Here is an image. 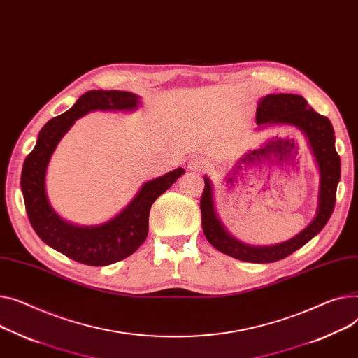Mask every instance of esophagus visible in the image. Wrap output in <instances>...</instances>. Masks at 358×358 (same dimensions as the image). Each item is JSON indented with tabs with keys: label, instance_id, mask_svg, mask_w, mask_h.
I'll return each instance as SVG.
<instances>
[{
	"label": "esophagus",
	"instance_id": "obj_1",
	"mask_svg": "<svg viewBox=\"0 0 358 358\" xmlns=\"http://www.w3.org/2000/svg\"><path fill=\"white\" fill-rule=\"evenodd\" d=\"M207 164L203 162V161H193L188 164V170H193V171H201V170H206Z\"/></svg>",
	"mask_w": 358,
	"mask_h": 358
}]
</instances>
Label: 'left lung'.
Instances as JSON below:
<instances>
[{
	"label": "left lung",
	"instance_id": "obj_1",
	"mask_svg": "<svg viewBox=\"0 0 358 358\" xmlns=\"http://www.w3.org/2000/svg\"><path fill=\"white\" fill-rule=\"evenodd\" d=\"M256 122L259 127L291 125L306 136L320 169V196L314 220L301 233L283 243L272 246L242 243L234 239L219 220L214 208L211 182L204 177L206 185L200 201L201 224L206 239L219 252L252 264H272L306 245L324 229L336 206L341 162L336 151V135L329 119L308 106V102L299 94L278 93L262 98L256 109Z\"/></svg>",
	"mask_w": 358,
	"mask_h": 358
}]
</instances>
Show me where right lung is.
Masks as SVG:
<instances>
[{
	"instance_id": "right-lung-1",
	"label": "right lung",
	"mask_w": 358,
	"mask_h": 358,
	"mask_svg": "<svg viewBox=\"0 0 358 358\" xmlns=\"http://www.w3.org/2000/svg\"><path fill=\"white\" fill-rule=\"evenodd\" d=\"M138 105L139 98L131 92H86L69 110L41 128L34 150L22 164L21 192L34 231L45 245L79 264L106 266L131 256L147 239L152 203L185 173L177 169L145 182L132 201L103 224H71L53 210L45 194V171L63 135L76 119L92 110H134Z\"/></svg>"
}]
</instances>
